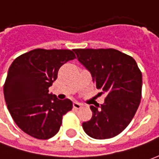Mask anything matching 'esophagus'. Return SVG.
Instances as JSON below:
<instances>
[{
	"instance_id": "obj_1",
	"label": "esophagus",
	"mask_w": 159,
	"mask_h": 159,
	"mask_svg": "<svg viewBox=\"0 0 159 159\" xmlns=\"http://www.w3.org/2000/svg\"><path fill=\"white\" fill-rule=\"evenodd\" d=\"M82 107H83L82 104H80L79 102H76V101L73 102V108H75V109H80Z\"/></svg>"
}]
</instances>
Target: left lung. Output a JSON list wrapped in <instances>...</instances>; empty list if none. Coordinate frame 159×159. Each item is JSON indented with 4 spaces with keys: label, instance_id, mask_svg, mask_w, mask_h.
I'll return each instance as SVG.
<instances>
[{
    "label": "left lung",
    "instance_id": "obj_1",
    "mask_svg": "<svg viewBox=\"0 0 159 159\" xmlns=\"http://www.w3.org/2000/svg\"><path fill=\"white\" fill-rule=\"evenodd\" d=\"M76 58L89 70L103 105L91 106L93 116L83 123L85 133L98 140L119 134L133 119L141 99L142 74L135 60L113 48H79Z\"/></svg>",
    "mask_w": 159,
    "mask_h": 159
}]
</instances>
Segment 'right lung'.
I'll return each instance as SVG.
<instances>
[{
    "instance_id": "obj_1",
    "label": "right lung",
    "mask_w": 159,
    "mask_h": 159,
    "mask_svg": "<svg viewBox=\"0 0 159 159\" xmlns=\"http://www.w3.org/2000/svg\"><path fill=\"white\" fill-rule=\"evenodd\" d=\"M76 59L73 50L36 48L16 58L9 67L3 91L12 119L19 129L39 140L59 132L63 116L72 109L69 99L48 93L59 68Z\"/></svg>"
}]
</instances>
